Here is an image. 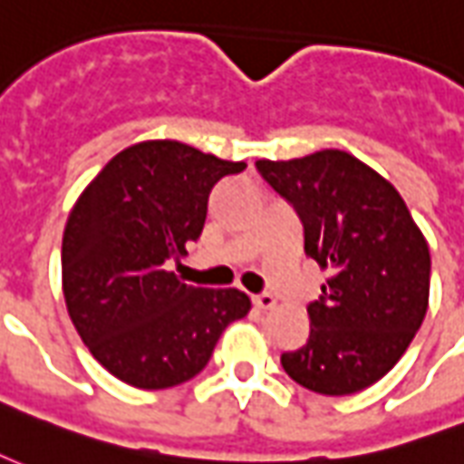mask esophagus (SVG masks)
<instances>
[{"mask_svg": "<svg viewBox=\"0 0 464 464\" xmlns=\"http://www.w3.org/2000/svg\"><path fill=\"white\" fill-rule=\"evenodd\" d=\"M276 297L270 293H263V295H253V304L258 307V310H273L276 307Z\"/></svg>", "mask_w": 464, "mask_h": 464, "instance_id": "esophagus-1", "label": "esophagus"}]
</instances>
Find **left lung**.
<instances>
[{
	"mask_svg": "<svg viewBox=\"0 0 464 464\" xmlns=\"http://www.w3.org/2000/svg\"><path fill=\"white\" fill-rule=\"evenodd\" d=\"M295 206L304 253L329 270L307 307L310 337L280 356L287 376L322 396H349L396 366L428 312L430 250L406 201L379 171L342 150L258 160Z\"/></svg>",
	"mask_w": 464,
	"mask_h": 464,
	"instance_id": "left-lung-1",
	"label": "left lung"
}]
</instances>
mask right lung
Listing matches in <instances>:
<instances>
[{
    "mask_svg": "<svg viewBox=\"0 0 464 464\" xmlns=\"http://www.w3.org/2000/svg\"><path fill=\"white\" fill-rule=\"evenodd\" d=\"M243 169L177 140H147L115 154L73 204L61 248L68 317L115 379L179 386L248 314L241 290L194 287L169 270L204 231L211 188Z\"/></svg>",
    "mask_w": 464,
    "mask_h": 464,
    "instance_id": "right-lung-1",
    "label": "right lung"
}]
</instances>
